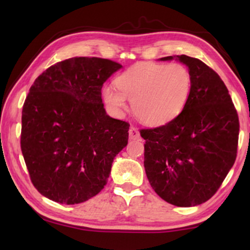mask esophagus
<instances>
[{
  "label": "esophagus",
  "instance_id": "obj_1",
  "mask_svg": "<svg viewBox=\"0 0 250 250\" xmlns=\"http://www.w3.org/2000/svg\"><path fill=\"white\" fill-rule=\"evenodd\" d=\"M129 138L131 140H138V139H140V132H139V130L137 128H134V126H130Z\"/></svg>",
  "mask_w": 250,
  "mask_h": 250
}]
</instances>
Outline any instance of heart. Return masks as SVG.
<instances>
[{
  "label": "heart",
  "mask_w": 250,
  "mask_h": 250,
  "mask_svg": "<svg viewBox=\"0 0 250 250\" xmlns=\"http://www.w3.org/2000/svg\"><path fill=\"white\" fill-rule=\"evenodd\" d=\"M115 86L103 89L105 104L113 111L124 112L125 99H129L134 116L142 124L160 126L183 111L191 95L192 77L179 62H140L118 76Z\"/></svg>",
  "instance_id": "1"
}]
</instances>
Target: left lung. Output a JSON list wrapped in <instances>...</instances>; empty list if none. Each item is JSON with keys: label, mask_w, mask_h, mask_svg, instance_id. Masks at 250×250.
<instances>
[{"label": "left lung", "mask_w": 250, "mask_h": 250, "mask_svg": "<svg viewBox=\"0 0 250 250\" xmlns=\"http://www.w3.org/2000/svg\"><path fill=\"white\" fill-rule=\"evenodd\" d=\"M176 58L191 73L188 104L170 124L141 129L140 134L146 140L145 168L152 188L172 205L189 207L208 201L234 166L239 120L216 71L197 58Z\"/></svg>", "instance_id": "obj_1"}]
</instances>
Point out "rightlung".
I'll use <instances>...</instances> for the list:
<instances>
[{
	"mask_svg": "<svg viewBox=\"0 0 250 250\" xmlns=\"http://www.w3.org/2000/svg\"><path fill=\"white\" fill-rule=\"evenodd\" d=\"M74 57L35 79L22 110L21 149L33 185L61 204H79L107 184L115 156L128 145V122L105 113L101 88L121 68Z\"/></svg>",
	"mask_w": 250,
	"mask_h": 250,
	"instance_id": "add662e5",
	"label": "right lung"
}]
</instances>
